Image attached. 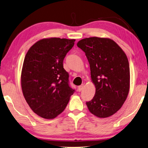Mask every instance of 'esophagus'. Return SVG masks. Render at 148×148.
Instances as JSON below:
<instances>
[{"instance_id":"1","label":"esophagus","mask_w":148,"mask_h":148,"mask_svg":"<svg viewBox=\"0 0 148 148\" xmlns=\"http://www.w3.org/2000/svg\"><path fill=\"white\" fill-rule=\"evenodd\" d=\"M83 88H84V84H82L81 86H80L78 87V91H81L83 90Z\"/></svg>"}]
</instances>
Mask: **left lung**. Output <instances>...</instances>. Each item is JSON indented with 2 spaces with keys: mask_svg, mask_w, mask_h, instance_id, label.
Masks as SVG:
<instances>
[{
  "mask_svg": "<svg viewBox=\"0 0 148 148\" xmlns=\"http://www.w3.org/2000/svg\"><path fill=\"white\" fill-rule=\"evenodd\" d=\"M77 45L88 58L96 88L93 99L86 102L88 110L97 117H109L121 108L129 93L130 73L126 55L108 38H86Z\"/></svg>",
  "mask_w": 148,
  "mask_h": 148,
  "instance_id": "8db88e82",
  "label": "left lung"
}]
</instances>
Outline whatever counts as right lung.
Masks as SVG:
<instances>
[{"mask_svg": "<svg viewBox=\"0 0 148 148\" xmlns=\"http://www.w3.org/2000/svg\"><path fill=\"white\" fill-rule=\"evenodd\" d=\"M75 39L43 38L31 47L25 56L21 86L29 106L38 116L53 119L65 110L75 90L63 67Z\"/></svg>", "mask_w": 148, "mask_h": 148, "instance_id": "right-lung-1", "label": "right lung"}]
</instances>
